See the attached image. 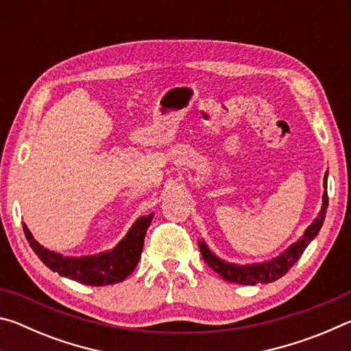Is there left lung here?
<instances>
[{
    "label": "left lung",
    "mask_w": 351,
    "mask_h": 351,
    "mask_svg": "<svg viewBox=\"0 0 351 351\" xmlns=\"http://www.w3.org/2000/svg\"><path fill=\"white\" fill-rule=\"evenodd\" d=\"M326 178H328V171L324 176V197H322V209H320L317 218L308 226L305 229L304 235L293 245L288 246L285 251L277 255V257L261 261V263H252V265H235L229 263V261L221 260L213 254L209 246L206 245L203 240H199V251L201 255L207 265L221 276L224 280L240 283V285H257V283H271L276 282L278 278L283 277L287 272L293 268L297 260L302 257V254L306 249V246L316 239L320 228H322L326 207H328V193H326Z\"/></svg>",
    "instance_id": "1"
}]
</instances>
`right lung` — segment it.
<instances>
[{
  "instance_id": "right-lung-1",
  "label": "right lung",
  "mask_w": 351,
  "mask_h": 351,
  "mask_svg": "<svg viewBox=\"0 0 351 351\" xmlns=\"http://www.w3.org/2000/svg\"><path fill=\"white\" fill-rule=\"evenodd\" d=\"M153 219V213L138 218L130 228L127 235L111 249L96 255H83V257H64V255L49 251L34 239L31 230L23 223V230L31 245L32 251L38 255L47 268L62 277H68L90 287H105L114 285L132 274L141 258L144 247L145 232Z\"/></svg>"
}]
</instances>
